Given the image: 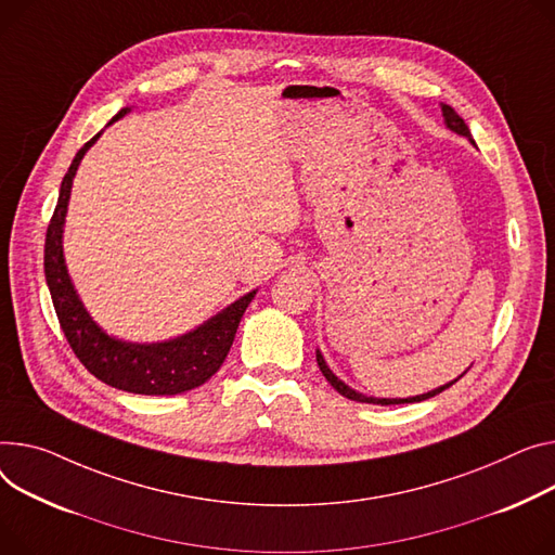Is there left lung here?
<instances>
[{
  "label": "left lung",
  "mask_w": 555,
  "mask_h": 555,
  "mask_svg": "<svg viewBox=\"0 0 555 555\" xmlns=\"http://www.w3.org/2000/svg\"><path fill=\"white\" fill-rule=\"evenodd\" d=\"M441 114H444V122H447V127L451 129V131H455V133H460V135H466L468 140H470V131H468V127H466V122L457 116V111L453 108V106H449V104H441ZM473 142V140H470ZM317 363H319V367H321V373H323V377L330 382V386L335 388L339 395H344V397H348V399H352V401H361V403H379V405H392V403H415V401H424V399H430V397H435V395H439L441 390H447V388H451L457 379H453L451 384H444V386H439V388H435V390H430V392H424V395H417V397H405V399H377V397H365V395H361V392H357V390H352L350 386H346L335 373L330 371L327 367V363H325V359H323V354L317 350Z\"/></svg>",
  "instance_id": "1"
}]
</instances>
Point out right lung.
<instances>
[{
	"mask_svg": "<svg viewBox=\"0 0 555 555\" xmlns=\"http://www.w3.org/2000/svg\"><path fill=\"white\" fill-rule=\"evenodd\" d=\"M129 108H120L114 116L116 122ZM100 138L93 135L82 150L73 158L60 188V198L53 211V218L47 230L44 243V274L51 289V299L55 314L60 319L62 332L68 346L82 361L87 371L118 390L133 395H178L203 386L216 371L223 365L232 341L236 337L238 323L254 299L256 289L247 292L245 297L220 310L216 317L207 319L188 335L160 341V344H129L106 332L89 317L85 310L76 287L66 272L64 251H62V232L64 216L70 198V184L76 178L80 160L89 152V146Z\"/></svg>",
	"mask_w": 555,
	"mask_h": 555,
	"instance_id": "add662e5",
	"label": "right lung"
}]
</instances>
